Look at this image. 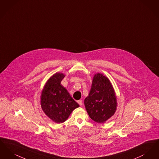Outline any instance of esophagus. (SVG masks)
<instances>
[{
    "label": "esophagus",
    "mask_w": 159,
    "mask_h": 159,
    "mask_svg": "<svg viewBox=\"0 0 159 159\" xmlns=\"http://www.w3.org/2000/svg\"><path fill=\"white\" fill-rule=\"evenodd\" d=\"M77 102H78V104H79L80 106H82V105H83V101H82V100H79V101H77Z\"/></svg>",
    "instance_id": "34e87169"
}]
</instances>
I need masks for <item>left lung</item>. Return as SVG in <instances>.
<instances>
[{
	"mask_svg": "<svg viewBox=\"0 0 159 159\" xmlns=\"http://www.w3.org/2000/svg\"><path fill=\"white\" fill-rule=\"evenodd\" d=\"M116 97L111 83L102 74L95 75L89 95L84 103L91 119L104 123L113 115L116 110Z\"/></svg>",
	"mask_w": 159,
	"mask_h": 159,
	"instance_id": "8db88e82",
	"label": "left lung"
}]
</instances>
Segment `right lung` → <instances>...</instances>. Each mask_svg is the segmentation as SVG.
<instances>
[{"label": "right lung", "instance_id": "right-lung-1", "mask_svg": "<svg viewBox=\"0 0 159 159\" xmlns=\"http://www.w3.org/2000/svg\"><path fill=\"white\" fill-rule=\"evenodd\" d=\"M62 73L53 75L46 83L41 95L40 104L45 113L53 121L62 123L79 105L72 98L61 82Z\"/></svg>", "mask_w": 159, "mask_h": 159}]
</instances>
